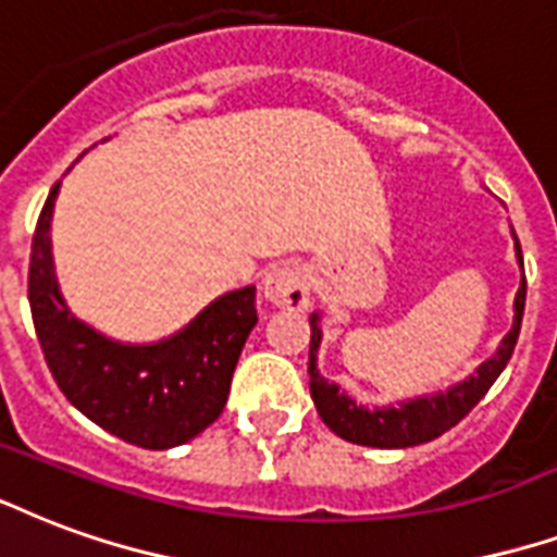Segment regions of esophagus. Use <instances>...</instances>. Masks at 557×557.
<instances>
[{"mask_svg": "<svg viewBox=\"0 0 557 557\" xmlns=\"http://www.w3.org/2000/svg\"><path fill=\"white\" fill-rule=\"evenodd\" d=\"M262 289L274 307H286V310H307L310 307V274H307V268L295 265V262L271 268Z\"/></svg>", "mask_w": 557, "mask_h": 557, "instance_id": "esophagus-1", "label": "esophagus"}]
</instances>
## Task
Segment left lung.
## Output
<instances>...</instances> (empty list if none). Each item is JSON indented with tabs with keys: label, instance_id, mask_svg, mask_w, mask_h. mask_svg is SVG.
Listing matches in <instances>:
<instances>
[{
	"label": "left lung",
	"instance_id": "8db88e82",
	"mask_svg": "<svg viewBox=\"0 0 557 557\" xmlns=\"http://www.w3.org/2000/svg\"><path fill=\"white\" fill-rule=\"evenodd\" d=\"M513 236V250H517V262L522 268V250L517 242V233L510 226ZM522 310H525V271H522L520 289L513 298V324L505 333V339L498 342L493 357L478 366L475 372L448 386L446 393L419 395V398H407L398 405L386 407H366L354 401L351 395L339 389L336 383L327 381L319 372V348H321V312L310 315V393L319 410L321 422L331 428L333 434L357 443V446L372 448H410L431 443L440 434H446L448 428H455L472 407L487 395V389L496 383L502 369L508 366L517 336H520Z\"/></svg>",
	"mask_w": 557,
	"mask_h": 557
}]
</instances>
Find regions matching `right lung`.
Segmentation results:
<instances>
[{
    "instance_id": "1",
    "label": "right lung",
    "mask_w": 557,
    "mask_h": 557,
    "mask_svg": "<svg viewBox=\"0 0 557 557\" xmlns=\"http://www.w3.org/2000/svg\"><path fill=\"white\" fill-rule=\"evenodd\" d=\"M59 188L52 185L37 218L28 262V304L49 372L70 405L123 443L152 451L183 446L224 410L257 324V286L226 292L168 339H109L76 319L59 289L49 236Z\"/></svg>"
}]
</instances>
